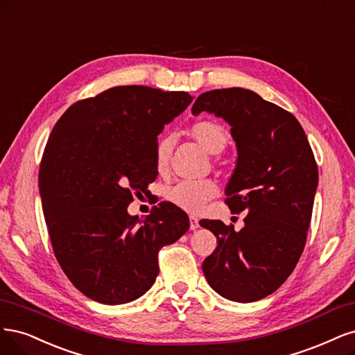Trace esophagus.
Segmentation results:
<instances>
[{
  "label": "esophagus",
  "mask_w": 355,
  "mask_h": 355,
  "mask_svg": "<svg viewBox=\"0 0 355 355\" xmlns=\"http://www.w3.org/2000/svg\"><path fill=\"white\" fill-rule=\"evenodd\" d=\"M198 227H199V220L196 218V216H190V228H191V230H196Z\"/></svg>",
  "instance_id": "34e87169"
}]
</instances>
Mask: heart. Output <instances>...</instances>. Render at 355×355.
I'll return each mask as SVG.
<instances>
[{
    "instance_id": "obj_1",
    "label": "heart",
    "mask_w": 355,
    "mask_h": 355,
    "mask_svg": "<svg viewBox=\"0 0 355 355\" xmlns=\"http://www.w3.org/2000/svg\"><path fill=\"white\" fill-rule=\"evenodd\" d=\"M189 134L205 150L212 155L223 152L228 143L227 128L223 123L212 119L194 122L189 130ZM173 144V135L169 134L159 135L156 140L155 166L159 174H165L171 165ZM216 191L218 189H216L214 180H181L166 189V199L182 211L198 214L205 208V205L215 198Z\"/></svg>"
}]
</instances>
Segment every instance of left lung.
<instances>
[{"label": "left lung", "instance_id": "obj_1", "mask_svg": "<svg viewBox=\"0 0 355 355\" xmlns=\"http://www.w3.org/2000/svg\"><path fill=\"white\" fill-rule=\"evenodd\" d=\"M193 115L211 112L232 125L237 166L225 189L245 227L220 220L200 225L216 236L202 270L211 288L236 302H254L277 291L304 252L318 169L306 135L291 112L245 88L200 94Z\"/></svg>", "mask_w": 355, "mask_h": 355}]
</instances>
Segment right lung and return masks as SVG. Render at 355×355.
I'll return each mask as SVG.
<instances>
[{
  "instance_id": "right-lung-1",
  "label": "right lung",
  "mask_w": 355,
  "mask_h": 355,
  "mask_svg": "<svg viewBox=\"0 0 355 355\" xmlns=\"http://www.w3.org/2000/svg\"><path fill=\"white\" fill-rule=\"evenodd\" d=\"M191 100L186 91L113 87L73 103L54 125L40 165L42 211L55 259L89 300L140 298L156 280L159 250L189 230L187 214L169 202L143 221L127 208L156 178L157 135Z\"/></svg>"
}]
</instances>
